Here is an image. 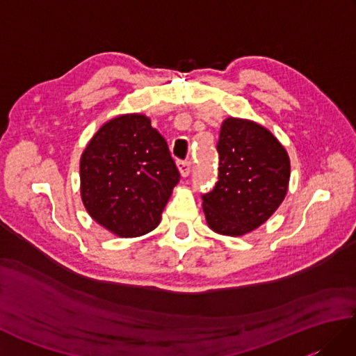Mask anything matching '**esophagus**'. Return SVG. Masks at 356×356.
<instances>
[{"mask_svg": "<svg viewBox=\"0 0 356 356\" xmlns=\"http://www.w3.org/2000/svg\"><path fill=\"white\" fill-rule=\"evenodd\" d=\"M177 166H179L180 174H182L184 177L190 176V172H191V161H179Z\"/></svg>", "mask_w": 356, "mask_h": 356, "instance_id": "obj_1", "label": "esophagus"}]
</instances>
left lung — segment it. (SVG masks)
Wrapping results in <instances>:
<instances>
[{
	"label": "left lung",
	"mask_w": 356,
	"mask_h": 356,
	"mask_svg": "<svg viewBox=\"0 0 356 356\" xmlns=\"http://www.w3.org/2000/svg\"><path fill=\"white\" fill-rule=\"evenodd\" d=\"M217 182L202 194L209 228L243 236L259 228L283 202L291 165L286 149L266 128L229 118L216 145Z\"/></svg>",
	"instance_id": "obj_1"
}]
</instances>
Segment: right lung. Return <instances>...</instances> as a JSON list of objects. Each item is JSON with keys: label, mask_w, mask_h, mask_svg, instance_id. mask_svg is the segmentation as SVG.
<instances>
[{"label": "right lung", "mask_w": 356, "mask_h": 356, "mask_svg": "<svg viewBox=\"0 0 356 356\" xmlns=\"http://www.w3.org/2000/svg\"><path fill=\"white\" fill-rule=\"evenodd\" d=\"M179 180L168 143L142 115L110 120L81 157L82 202L119 237L154 229Z\"/></svg>", "instance_id": "add662e5"}]
</instances>
